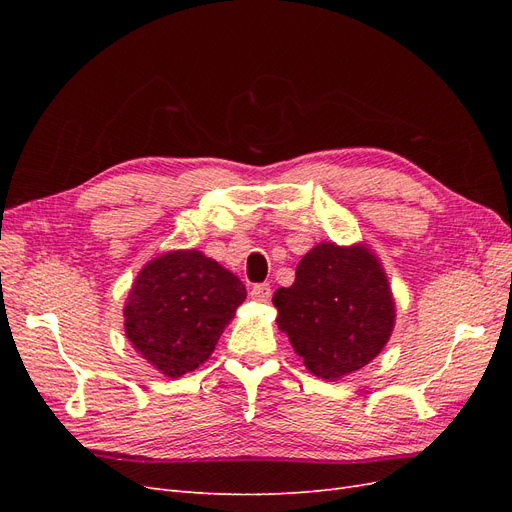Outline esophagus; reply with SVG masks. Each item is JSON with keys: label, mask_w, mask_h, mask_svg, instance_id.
<instances>
[{"label": "esophagus", "mask_w": 512, "mask_h": 512, "mask_svg": "<svg viewBox=\"0 0 512 512\" xmlns=\"http://www.w3.org/2000/svg\"><path fill=\"white\" fill-rule=\"evenodd\" d=\"M252 299L254 301H260V303H267L271 299V286L269 284H256L252 288Z\"/></svg>", "instance_id": "34e87169"}]
</instances>
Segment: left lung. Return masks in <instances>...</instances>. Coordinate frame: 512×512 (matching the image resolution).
<instances>
[{
	"label": "left lung",
	"mask_w": 512,
	"mask_h": 512,
	"mask_svg": "<svg viewBox=\"0 0 512 512\" xmlns=\"http://www.w3.org/2000/svg\"><path fill=\"white\" fill-rule=\"evenodd\" d=\"M273 305L292 348L324 380L365 367L395 324L389 282L363 245H316L299 260L294 284L275 290Z\"/></svg>",
	"instance_id": "8db88e82"
}]
</instances>
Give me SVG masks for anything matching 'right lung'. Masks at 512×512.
Listing matches in <instances>:
<instances>
[{
  "instance_id": "1",
  "label": "right lung",
  "mask_w": 512,
  "mask_h": 512,
  "mask_svg": "<svg viewBox=\"0 0 512 512\" xmlns=\"http://www.w3.org/2000/svg\"><path fill=\"white\" fill-rule=\"evenodd\" d=\"M245 294L237 275L196 250L164 254L136 277L126 335L143 359L179 378L209 359Z\"/></svg>"
}]
</instances>
